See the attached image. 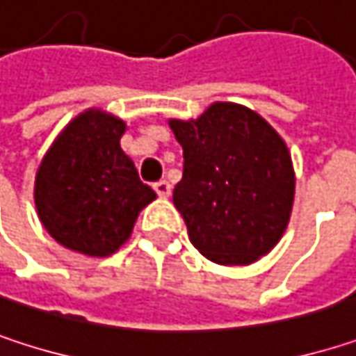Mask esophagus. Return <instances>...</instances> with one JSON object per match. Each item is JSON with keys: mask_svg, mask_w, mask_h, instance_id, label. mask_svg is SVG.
Returning a JSON list of instances; mask_svg holds the SVG:
<instances>
[{"mask_svg": "<svg viewBox=\"0 0 356 356\" xmlns=\"http://www.w3.org/2000/svg\"><path fill=\"white\" fill-rule=\"evenodd\" d=\"M154 189H156V193H159L161 197H169L173 187H171V183H169V181H165V179H163V181L154 183Z\"/></svg>", "mask_w": 356, "mask_h": 356, "instance_id": "esophagus-1", "label": "esophagus"}]
</instances>
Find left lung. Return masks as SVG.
<instances>
[{"mask_svg":"<svg viewBox=\"0 0 356 356\" xmlns=\"http://www.w3.org/2000/svg\"><path fill=\"white\" fill-rule=\"evenodd\" d=\"M183 148L173 189L189 241L225 266L274 248L291 216L295 173L282 138L253 111L214 103L195 121H171Z\"/></svg>","mask_w":356,"mask_h":356,"instance_id":"obj_1","label":"left lung"}]
</instances>
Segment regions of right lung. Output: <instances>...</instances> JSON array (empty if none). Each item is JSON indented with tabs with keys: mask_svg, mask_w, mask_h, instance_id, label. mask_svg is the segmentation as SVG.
Wrapping results in <instances>:
<instances>
[{
	"mask_svg": "<svg viewBox=\"0 0 356 356\" xmlns=\"http://www.w3.org/2000/svg\"><path fill=\"white\" fill-rule=\"evenodd\" d=\"M125 123L99 111L76 117L44 154L35 183L38 218L63 248L105 257L121 248L156 197L121 150Z\"/></svg>",
	"mask_w": 356,
	"mask_h": 356,
	"instance_id": "add662e5",
	"label": "right lung"
}]
</instances>
